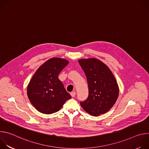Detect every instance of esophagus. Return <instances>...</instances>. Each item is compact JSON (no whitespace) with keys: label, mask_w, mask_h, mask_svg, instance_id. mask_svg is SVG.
Instances as JSON below:
<instances>
[{"label":"esophagus","mask_w":149,"mask_h":149,"mask_svg":"<svg viewBox=\"0 0 149 149\" xmlns=\"http://www.w3.org/2000/svg\"><path fill=\"white\" fill-rule=\"evenodd\" d=\"M71 95L72 97H74L75 96V95H76V92L75 91H72V92H71Z\"/></svg>","instance_id":"obj_1"}]
</instances>
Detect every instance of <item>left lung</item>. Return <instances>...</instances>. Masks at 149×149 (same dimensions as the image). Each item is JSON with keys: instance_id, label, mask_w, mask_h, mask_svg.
Segmentation results:
<instances>
[{"instance_id": "obj_1", "label": "left lung", "mask_w": 149, "mask_h": 149, "mask_svg": "<svg viewBox=\"0 0 149 149\" xmlns=\"http://www.w3.org/2000/svg\"><path fill=\"white\" fill-rule=\"evenodd\" d=\"M78 62L88 82L89 95L80 104L89 114L97 117L108 112L119 94L116 79L110 68L96 58L81 59Z\"/></svg>"}]
</instances>
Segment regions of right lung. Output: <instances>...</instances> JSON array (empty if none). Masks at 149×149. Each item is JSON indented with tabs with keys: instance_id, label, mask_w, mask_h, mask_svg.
<instances>
[{
	"instance_id": "obj_1",
	"label": "right lung",
	"mask_w": 149,
	"mask_h": 149,
	"mask_svg": "<svg viewBox=\"0 0 149 149\" xmlns=\"http://www.w3.org/2000/svg\"><path fill=\"white\" fill-rule=\"evenodd\" d=\"M68 61L52 58L40 65L27 87V95L31 104L40 113L50 114L58 111L65 101L71 98L58 75Z\"/></svg>"
}]
</instances>
